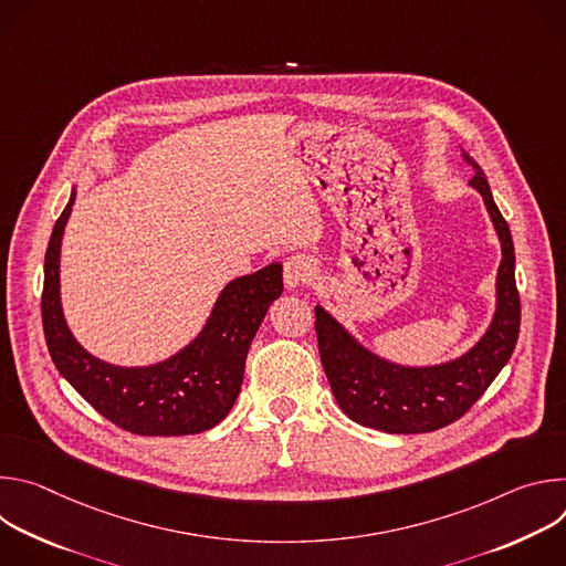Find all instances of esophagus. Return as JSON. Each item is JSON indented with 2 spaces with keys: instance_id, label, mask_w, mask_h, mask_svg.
<instances>
[{
  "instance_id": "obj_1",
  "label": "esophagus",
  "mask_w": 566,
  "mask_h": 566,
  "mask_svg": "<svg viewBox=\"0 0 566 566\" xmlns=\"http://www.w3.org/2000/svg\"><path fill=\"white\" fill-rule=\"evenodd\" d=\"M317 269H315V262L308 258V255H291L286 262H284V284L289 291H295V289H302L306 284L313 282Z\"/></svg>"
}]
</instances>
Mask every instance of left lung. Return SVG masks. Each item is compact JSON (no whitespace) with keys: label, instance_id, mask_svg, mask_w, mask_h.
I'll list each match as a JSON object with an SVG mask.
<instances>
[{"label":"left lung","instance_id":"8db88e82","mask_svg":"<svg viewBox=\"0 0 566 566\" xmlns=\"http://www.w3.org/2000/svg\"><path fill=\"white\" fill-rule=\"evenodd\" d=\"M470 186L481 195L502 241L497 306L491 327L463 356L426 367L385 360L363 347L340 322L315 306L319 360L340 410L356 423L389 434H419L461 419L509 363L520 336V293L515 286V249L491 186L474 158Z\"/></svg>","mask_w":566,"mask_h":566}]
</instances>
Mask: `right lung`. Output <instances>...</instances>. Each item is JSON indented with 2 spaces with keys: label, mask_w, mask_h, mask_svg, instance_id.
<instances>
[{
  "label": "right lung",
  "mask_w": 566,
  "mask_h": 566,
  "mask_svg": "<svg viewBox=\"0 0 566 566\" xmlns=\"http://www.w3.org/2000/svg\"><path fill=\"white\" fill-rule=\"evenodd\" d=\"M75 188L57 217L44 255L42 325L57 371L114 426L140 437H184L214 428L232 410L249 347L269 306L282 295V264L237 277L219 293L199 336L147 367H118L80 345L62 313L60 247Z\"/></svg>",
  "instance_id": "right-lung-1"
}]
</instances>
